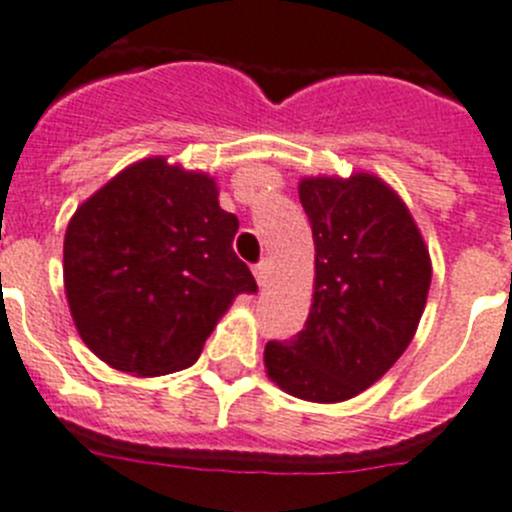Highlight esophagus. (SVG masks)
Masks as SVG:
<instances>
[{"label":"esophagus","mask_w":512,"mask_h":512,"mask_svg":"<svg viewBox=\"0 0 512 512\" xmlns=\"http://www.w3.org/2000/svg\"><path fill=\"white\" fill-rule=\"evenodd\" d=\"M252 273H255L257 285H260V288H265V285H267V278H270V262H267V260L257 262V265L252 267Z\"/></svg>","instance_id":"obj_1"}]
</instances>
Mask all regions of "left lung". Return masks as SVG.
<instances>
[{
    "label": "left lung",
    "instance_id": "1",
    "mask_svg": "<svg viewBox=\"0 0 512 512\" xmlns=\"http://www.w3.org/2000/svg\"><path fill=\"white\" fill-rule=\"evenodd\" d=\"M298 196L316 245L313 303L303 331L267 342L265 367L285 393L342 403L411 344L431 260L413 216L380 178H306Z\"/></svg>",
    "mask_w": 512,
    "mask_h": 512
}]
</instances>
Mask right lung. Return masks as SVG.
Instances as JSON below:
<instances>
[{
	"mask_svg": "<svg viewBox=\"0 0 512 512\" xmlns=\"http://www.w3.org/2000/svg\"><path fill=\"white\" fill-rule=\"evenodd\" d=\"M237 216L216 183L165 158L122 170L73 214L63 278L86 347L132 375L191 367L239 293H257L232 250Z\"/></svg>",
	"mask_w": 512,
	"mask_h": 512,
	"instance_id": "right-lung-1",
	"label": "right lung"
}]
</instances>
